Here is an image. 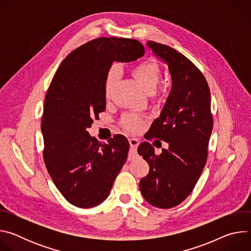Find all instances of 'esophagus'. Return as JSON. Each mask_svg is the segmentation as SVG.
<instances>
[{
  "label": "esophagus",
  "instance_id": "34e87169",
  "mask_svg": "<svg viewBox=\"0 0 251 251\" xmlns=\"http://www.w3.org/2000/svg\"><path fill=\"white\" fill-rule=\"evenodd\" d=\"M129 143H130V146H131V152L135 153L137 151V148L139 146V140L136 138H130L129 139Z\"/></svg>",
  "mask_w": 251,
  "mask_h": 251
}]
</instances>
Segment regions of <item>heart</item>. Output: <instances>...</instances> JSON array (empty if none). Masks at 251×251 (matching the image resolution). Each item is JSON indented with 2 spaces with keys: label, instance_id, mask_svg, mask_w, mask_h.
<instances>
[{
  "label": "heart",
  "instance_id": "1",
  "mask_svg": "<svg viewBox=\"0 0 251 251\" xmlns=\"http://www.w3.org/2000/svg\"><path fill=\"white\" fill-rule=\"evenodd\" d=\"M131 74L133 75V76L135 77V79L143 89L146 91H151L155 88L156 84L159 81V78L161 76V69L159 64L155 60L147 59L135 64L131 68ZM116 75H117V70L115 67H111L108 73H107L105 83H104V95L106 99L109 98L110 90L116 79ZM164 94H165L164 87L154 89L151 93V95L158 100L162 99ZM121 124L126 130L130 132H139L144 129L146 125V117L140 116L136 113H130L123 116L121 120Z\"/></svg>",
  "mask_w": 251,
  "mask_h": 251
}]
</instances>
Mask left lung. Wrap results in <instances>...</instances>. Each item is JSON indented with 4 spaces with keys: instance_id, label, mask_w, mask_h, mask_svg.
<instances>
[{
    "instance_id": "8db88e82",
    "label": "left lung",
    "mask_w": 251,
    "mask_h": 251,
    "mask_svg": "<svg viewBox=\"0 0 251 251\" xmlns=\"http://www.w3.org/2000/svg\"><path fill=\"white\" fill-rule=\"evenodd\" d=\"M147 45L166 61L172 77L171 93L147 138L166 141L169 149L156 155L149 142L139 145L138 154L150 167L139 187L150 204L171 208L189 197L206 163L213 125L210 93L201 71L188 57L159 43Z\"/></svg>"
}]
</instances>
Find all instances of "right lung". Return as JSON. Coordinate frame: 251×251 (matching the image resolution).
<instances>
[{
  "label": "right lung",
  "instance_id": "1",
  "mask_svg": "<svg viewBox=\"0 0 251 251\" xmlns=\"http://www.w3.org/2000/svg\"><path fill=\"white\" fill-rule=\"evenodd\" d=\"M144 53L136 40L98 38L71 51L56 70L42 116L44 161L71 204L87 208L101 203L127 160L125 136L101 143L87 128L105 110L104 83L113 61H133Z\"/></svg>",
  "mask_w": 251,
  "mask_h": 251
}]
</instances>
